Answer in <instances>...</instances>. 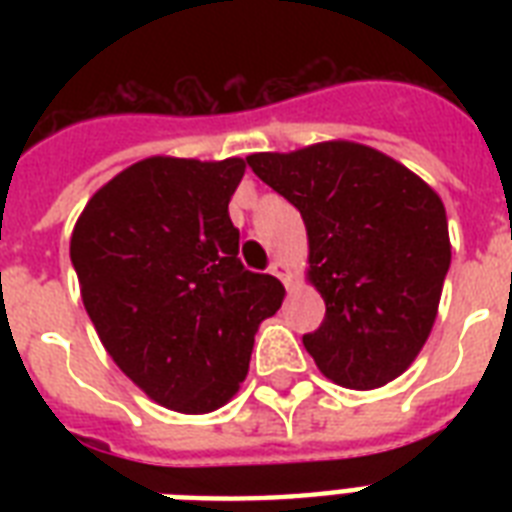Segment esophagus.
<instances>
[{"instance_id": "34e87169", "label": "esophagus", "mask_w": 512, "mask_h": 512, "mask_svg": "<svg viewBox=\"0 0 512 512\" xmlns=\"http://www.w3.org/2000/svg\"><path fill=\"white\" fill-rule=\"evenodd\" d=\"M271 273L273 276H279L281 281H289V268L281 260H276V263H271Z\"/></svg>"}]
</instances>
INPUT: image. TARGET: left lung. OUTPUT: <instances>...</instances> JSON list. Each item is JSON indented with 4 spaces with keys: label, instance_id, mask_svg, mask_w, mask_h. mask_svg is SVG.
Returning a JSON list of instances; mask_svg holds the SVG:
<instances>
[{
    "label": "left lung",
    "instance_id": "obj_1",
    "mask_svg": "<svg viewBox=\"0 0 512 512\" xmlns=\"http://www.w3.org/2000/svg\"><path fill=\"white\" fill-rule=\"evenodd\" d=\"M247 164L303 215L308 281L327 303L303 345L321 374L353 390L396 380L428 340L452 263L444 201L404 164L348 140Z\"/></svg>",
    "mask_w": 512,
    "mask_h": 512
}]
</instances>
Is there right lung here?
Instances as JSON below:
<instances>
[{
    "mask_svg": "<svg viewBox=\"0 0 512 512\" xmlns=\"http://www.w3.org/2000/svg\"><path fill=\"white\" fill-rule=\"evenodd\" d=\"M244 170V159L151 156L108 180L71 233L103 348L175 412H215L236 396L257 327L284 300L279 279L239 260L228 201Z\"/></svg>",
    "mask_w": 512,
    "mask_h": 512,
    "instance_id": "add662e5",
    "label": "right lung"
}]
</instances>
